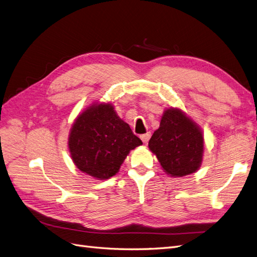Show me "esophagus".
Returning a JSON list of instances; mask_svg holds the SVG:
<instances>
[{
  "label": "esophagus",
  "instance_id": "1",
  "mask_svg": "<svg viewBox=\"0 0 257 257\" xmlns=\"http://www.w3.org/2000/svg\"><path fill=\"white\" fill-rule=\"evenodd\" d=\"M150 137H151V133H150V132H147L146 134H143V135H141V139H142V141H143V143H144V144H147L148 142H149Z\"/></svg>",
  "mask_w": 257,
  "mask_h": 257
}]
</instances>
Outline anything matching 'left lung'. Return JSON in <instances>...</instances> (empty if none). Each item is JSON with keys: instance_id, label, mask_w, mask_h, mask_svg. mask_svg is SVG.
Segmentation results:
<instances>
[{"instance_id": "1", "label": "left lung", "mask_w": 257, "mask_h": 257, "mask_svg": "<svg viewBox=\"0 0 257 257\" xmlns=\"http://www.w3.org/2000/svg\"><path fill=\"white\" fill-rule=\"evenodd\" d=\"M148 146L170 177L195 173L203 162V132L179 108L170 107L164 111L160 127L154 132Z\"/></svg>"}]
</instances>
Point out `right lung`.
I'll list each match as a JSON object with an SVG mask.
<instances>
[{"instance_id": "add662e5", "label": "right lung", "mask_w": 257, "mask_h": 257, "mask_svg": "<svg viewBox=\"0 0 257 257\" xmlns=\"http://www.w3.org/2000/svg\"><path fill=\"white\" fill-rule=\"evenodd\" d=\"M76 167L97 180L119 172L131 150L143 145L111 103H93L76 118L68 135Z\"/></svg>"}]
</instances>
